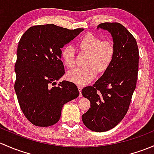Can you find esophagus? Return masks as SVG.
I'll return each instance as SVG.
<instances>
[{
  "label": "esophagus",
  "instance_id": "1",
  "mask_svg": "<svg viewBox=\"0 0 154 154\" xmlns=\"http://www.w3.org/2000/svg\"><path fill=\"white\" fill-rule=\"evenodd\" d=\"M78 89H79V91H80V97H82V89H83V87L81 86H78Z\"/></svg>",
  "mask_w": 154,
  "mask_h": 154
}]
</instances>
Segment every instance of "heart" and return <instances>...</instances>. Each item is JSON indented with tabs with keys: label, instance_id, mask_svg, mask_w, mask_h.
Wrapping results in <instances>:
<instances>
[{
	"label": "heart",
	"instance_id": "b5f03b06",
	"mask_svg": "<svg viewBox=\"0 0 154 154\" xmlns=\"http://www.w3.org/2000/svg\"><path fill=\"white\" fill-rule=\"evenodd\" d=\"M77 47L88 54L85 63L86 67L74 68L68 73L67 77L70 81L83 86L92 81L97 73L103 74L109 68L116 55V48L112 42L103 41L101 38L91 33L82 37L77 43ZM61 59L66 67H74V48L70 45L66 46L62 50Z\"/></svg>",
	"mask_w": 154,
	"mask_h": 154
}]
</instances>
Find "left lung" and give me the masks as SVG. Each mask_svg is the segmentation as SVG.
<instances>
[{
	"label": "left lung",
	"instance_id": "left-lung-1",
	"mask_svg": "<svg viewBox=\"0 0 154 154\" xmlns=\"http://www.w3.org/2000/svg\"><path fill=\"white\" fill-rule=\"evenodd\" d=\"M97 28L111 33L116 55L101 78L82 90L91 104L82 120L89 130L105 132L120 123L128 111L137 82L139 54L136 38L120 23H102Z\"/></svg>",
	"mask_w": 154,
	"mask_h": 154
}]
</instances>
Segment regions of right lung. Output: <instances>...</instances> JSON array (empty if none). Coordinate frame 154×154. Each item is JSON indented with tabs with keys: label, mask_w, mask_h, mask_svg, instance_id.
<instances>
[{
	"label": "right lung",
	"mask_w": 154,
	"mask_h": 154,
	"mask_svg": "<svg viewBox=\"0 0 154 154\" xmlns=\"http://www.w3.org/2000/svg\"><path fill=\"white\" fill-rule=\"evenodd\" d=\"M83 29L35 25L21 36L17 49L14 88L21 109L32 125H55L63 105L79 96L78 88L71 82L64 80L54 85L65 74L61 48Z\"/></svg>",
	"instance_id": "1"
}]
</instances>
